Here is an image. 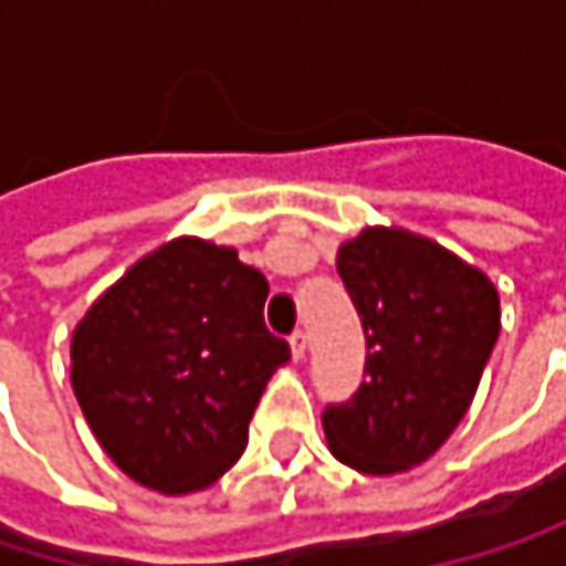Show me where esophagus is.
<instances>
[{
  "instance_id": "34e87169",
  "label": "esophagus",
  "mask_w": 566,
  "mask_h": 566,
  "mask_svg": "<svg viewBox=\"0 0 566 566\" xmlns=\"http://www.w3.org/2000/svg\"><path fill=\"white\" fill-rule=\"evenodd\" d=\"M291 354H294V360H301V357L307 354V334H304L301 327L291 334Z\"/></svg>"
}]
</instances>
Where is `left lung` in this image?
<instances>
[{
  "mask_svg": "<svg viewBox=\"0 0 566 566\" xmlns=\"http://www.w3.org/2000/svg\"><path fill=\"white\" fill-rule=\"evenodd\" d=\"M367 337L364 384L324 406L331 452L394 475L426 462L462 422L495 350L499 291L479 269L402 229H367L337 255Z\"/></svg>",
  "mask_w": 566,
  "mask_h": 566,
  "instance_id": "obj_1",
  "label": "left lung"
}]
</instances>
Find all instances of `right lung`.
Masks as SVG:
<instances>
[{
  "label": "right lung",
  "mask_w": 566,
  "mask_h": 566,
  "mask_svg": "<svg viewBox=\"0 0 566 566\" xmlns=\"http://www.w3.org/2000/svg\"><path fill=\"white\" fill-rule=\"evenodd\" d=\"M265 275L232 249L179 239L84 314L71 387L134 482L182 495L235 465L269 377L291 357L265 327Z\"/></svg>",
  "instance_id": "obj_1"
}]
</instances>
